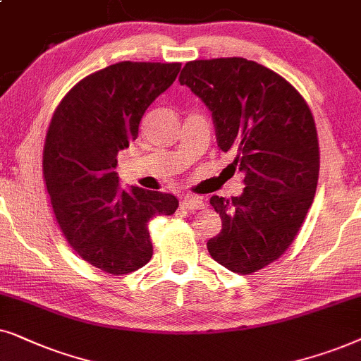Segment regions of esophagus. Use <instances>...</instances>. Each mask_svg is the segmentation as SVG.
<instances>
[{
  "label": "esophagus",
  "instance_id": "34e87169",
  "mask_svg": "<svg viewBox=\"0 0 361 361\" xmlns=\"http://www.w3.org/2000/svg\"><path fill=\"white\" fill-rule=\"evenodd\" d=\"M181 206H183L185 209H201L204 208V201L201 198H196V196H185L183 200H181Z\"/></svg>",
  "mask_w": 361,
  "mask_h": 361
}]
</instances>
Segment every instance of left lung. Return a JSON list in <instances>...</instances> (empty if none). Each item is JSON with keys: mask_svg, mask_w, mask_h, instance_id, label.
Wrapping results in <instances>:
<instances>
[{"mask_svg": "<svg viewBox=\"0 0 361 361\" xmlns=\"http://www.w3.org/2000/svg\"><path fill=\"white\" fill-rule=\"evenodd\" d=\"M211 110L216 140L244 173L241 196H211L223 221L208 251L221 266L252 274L287 251L319 181L314 117L284 77L244 57L186 62L180 74Z\"/></svg>", "mask_w": 361, "mask_h": 361, "instance_id": "left-lung-1", "label": "left lung"}]
</instances>
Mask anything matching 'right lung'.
Here are the masks:
<instances>
[{
	"mask_svg": "<svg viewBox=\"0 0 361 361\" xmlns=\"http://www.w3.org/2000/svg\"><path fill=\"white\" fill-rule=\"evenodd\" d=\"M180 69V62L130 61L105 67L66 94L49 123L42 173L57 224L84 261L112 276L150 261L148 221L178 208L170 193L122 190L114 170L145 110Z\"/></svg>",
	"mask_w": 361,
	"mask_h": 361,
	"instance_id": "1",
	"label": "right lung"
}]
</instances>
